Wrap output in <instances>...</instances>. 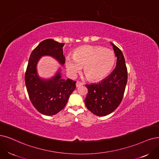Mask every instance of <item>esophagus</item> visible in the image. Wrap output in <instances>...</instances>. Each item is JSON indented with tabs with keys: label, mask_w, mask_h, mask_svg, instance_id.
Wrapping results in <instances>:
<instances>
[{
	"label": "esophagus",
	"mask_w": 159,
	"mask_h": 159,
	"mask_svg": "<svg viewBox=\"0 0 159 159\" xmlns=\"http://www.w3.org/2000/svg\"><path fill=\"white\" fill-rule=\"evenodd\" d=\"M83 84L82 83H80V82H79V81H77L76 82V87H79V86H83Z\"/></svg>",
	"instance_id": "34e87169"
}]
</instances>
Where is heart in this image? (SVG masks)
I'll return each mask as SVG.
<instances>
[{"label": "heart", "instance_id": "b5f03b06", "mask_svg": "<svg viewBox=\"0 0 159 159\" xmlns=\"http://www.w3.org/2000/svg\"><path fill=\"white\" fill-rule=\"evenodd\" d=\"M115 56L113 51L99 46H82L67 56L66 67L69 75L75 76L84 66V73L91 81L104 79L113 69Z\"/></svg>", "mask_w": 159, "mask_h": 159}]
</instances>
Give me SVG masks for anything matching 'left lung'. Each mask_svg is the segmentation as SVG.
Masks as SVG:
<instances>
[{"label": "left lung", "mask_w": 159, "mask_h": 159, "mask_svg": "<svg viewBox=\"0 0 159 159\" xmlns=\"http://www.w3.org/2000/svg\"><path fill=\"white\" fill-rule=\"evenodd\" d=\"M116 58V67L108 76L98 83L86 84L87 109L97 116H106L118 107L124 96L128 80L127 68L121 50L111 43Z\"/></svg>", "instance_id": "left-lung-1"}]
</instances>
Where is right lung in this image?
<instances>
[{
  "mask_svg": "<svg viewBox=\"0 0 159 159\" xmlns=\"http://www.w3.org/2000/svg\"><path fill=\"white\" fill-rule=\"evenodd\" d=\"M64 44L53 39H46L33 50L29 57L25 75L27 90L33 106L44 115H54L61 111L76 88V81L61 79L60 68L48 79L41 78L38 75L37 63L43 56H51L63 66Z\"/></svg>",
  "mask_w": 159,
  "mask_h": 159,
  "instance_id": "obj_1",
  "label": "right lung"
}]
</instances>
